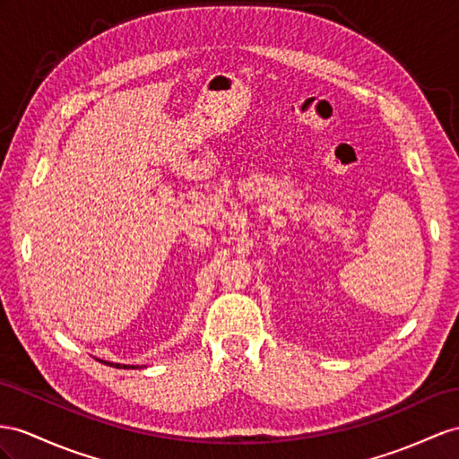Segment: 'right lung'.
I'll list each match as a JSON object with an SVG mask.
<instances>
[{"label": "right lung", "mask_w": 459, "mask_h": 459, "mask_svg": "<svg viewBox=\"0 0 459 459\" xmlns=\"http://www.w3.org/2000/svg\"><path fill=\"white\" fill-rule=\"evenodd\" d=\"M108 364V362H107ZM110 367H114V368H120V364H114V362H110ZM124 368H139V367H134V364H132V367H127V364H124Z\"/></svg>", "instance_id": "obj_1"}]
</instances>
